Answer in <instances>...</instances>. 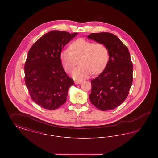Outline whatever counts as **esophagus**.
I'll list each match as a JSON object with an SVG mask.
<instances>
[{
	"label": "esophagus",
	"mask_w": 158,
	"mask_h": 158,
	"mask_svg": "<svg viewBox=\"0 0 158 158\" xmlns=\"http://www.w3.org/2000/svg\"><path fill=\"white\" fill-rule=\"evenodd\" d=\"M75 83L76 85H78V84H81L82 83V81H75Z\"/></svg>",
	"instance_id": "obj_1"
}]
</instances>
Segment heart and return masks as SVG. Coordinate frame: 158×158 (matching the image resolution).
Returning <instances> with one entry per match:
<instances>
[{"mask_svg": "<svg viewBox=\"0 0 158 158\" xmlns=\"http://www.w3.org/2000/svg\"><path fill=\"white\" fill-rule=\"evenodd\" d=\"M69 50L60 52V60L65 71L69 73L75 66L76 60L79 59V66L72 73L73 77L76 80L88 78L92 72L94 74L101 72L110 59L109 50L104 44L94 43L83 38L73 42Z\"/></svg>", "mask_w": 158, "mask_h": 158, "instance_id": "b5f03b06", "label": "heart"}]
</instances>
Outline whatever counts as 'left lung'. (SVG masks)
Segmentation results:
<instances>
[{
  "mask_svg": "<svg viewBox=\"0 0 158 158\" xmlns=\"http://www.w3.org/2000/svg\"><path fill=\"white\" fill-rule=\"evenodd\" d=\"M87 37L104 44L110 59L103 72L91 81V103L98 110L107 111L120 105L127 97L133 82V64L127 47L110 32L92 33Z\"/></svg>",
  "mask_w": 158,
  "mask_h": 158,
  "instance_id": "8db88e82",
  "label": "left lung"
}]
</instances>
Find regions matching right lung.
<instances>
[{"label": "right lung", "instance_id": "obj_1", "mask_svg": "<svg viewBox=\"0 0 158 158\" xmlns=\"http://www.w3.org/2000/svg\"><path fill=\"white\" fill-rule=\"evenodd\" d=\"M78 34L52 31L31 47L25 63V82L32 99L39 106L54 110L64 104L74 81L63 68L60 53Z\"/></svg>", "mask_w": 158, "mask_h": 158}]
</instances>
